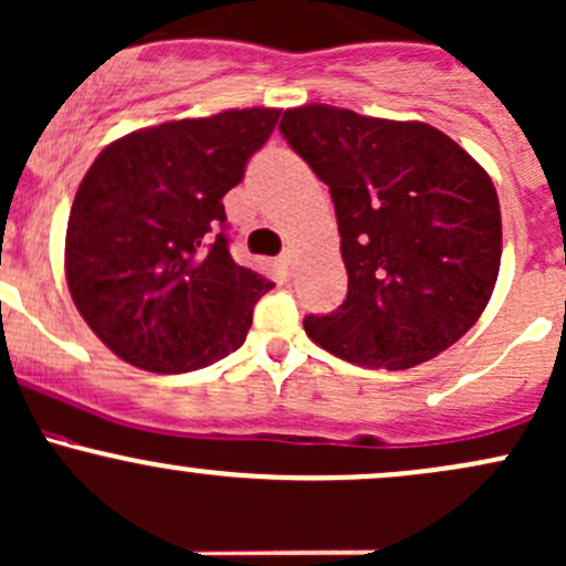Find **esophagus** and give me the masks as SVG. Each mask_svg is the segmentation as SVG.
I'll use <instances>...</instances> for the list:
<instances>
[{
	"label": "esophagus",
	"instance_id": "esophagus-1",
	"mask_svg": "<svg viewBox=\"0 0 566 566\" xmlns=\"http://www.w3.org/2000/svg\"><path fill=\"white\" fill-rule=\"evenodd\" d=\"M279 263H282L287 271L293 269V265H295V250H284L282 258H279Z\"/></svg>",
	"mask_w": 566,
	"mask_h": 566
}]
</instances>
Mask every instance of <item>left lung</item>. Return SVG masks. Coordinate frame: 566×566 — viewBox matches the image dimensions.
Returning a JSON list of instances; mask_svg holds the SVG:
<instances>
[{"instance_id": "left-lung-1", "label": "left lung", "mask_w": 566, "mask_h": 566, "mask_svg": "<svg viewBox=\"0 0 566 566\" xmlns=\"http://www.w3.org/2000/svg\"><path fill=\"white\" fill-rule=\"evenodd\" d=\"M279 132L331 188L346 301L306 316L346 363L406 370L457 344L494 293L502 217L494 182L451 136L331 104L284 112Z\"/></svg>"}]
</instances>
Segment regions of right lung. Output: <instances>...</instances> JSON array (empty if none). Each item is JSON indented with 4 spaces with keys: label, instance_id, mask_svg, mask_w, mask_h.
Masks as SVG:
<instances>
[{
    "label": "right lung",
    "instance_id": "right-lung-1",
    "mask_svg": "<svg viewBox=\"0 0 566 566\" xmlns=\"http://www.w3.org/2000/svg\"><path fill=\"white\" fill-rule=\"evenodd\" d=\"M279 109H226L126 134L74 196L64 269L104 346L150 374L207 368L244 344L273 282L228 252L222 196L265 145Z\"/></svg>",
    "mask_w": 566,
    "mask_h": 566
}]
</instances>
